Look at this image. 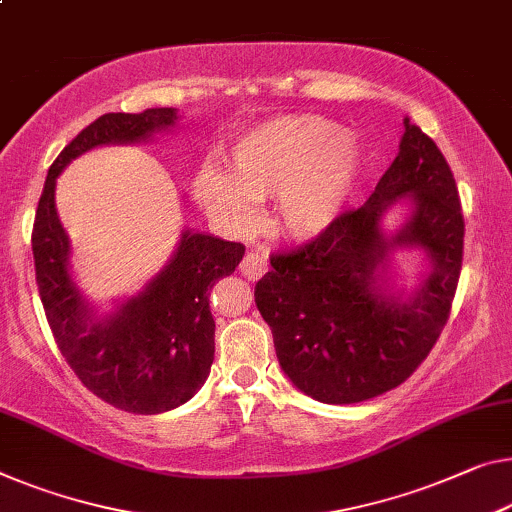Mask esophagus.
<instances>
[{
	"label": "esophagus",
	"instance_id": "34e87169",
	"mask_svg": "<svg viewBox=\"0 0 512 512\" xmlns=\"http://www.w3.org/2000/svg\"><path fill=\"white\" fill-rule=\"evenodd\" d=\"M239 271H241V276H246L248 280H259L266 273V262L259 255L248 253V255H243Z\"/></svg>",
	"mask_w": 512,
	"mask_h": 512
}]
</instances>
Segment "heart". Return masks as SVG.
I'll use <instances>...</instances> for the list:
<instances>
[{
	"mask_svg": "<svg viewBox=\"0 0 512 512\" xmlns=\"http://www.w3.org/2000/svg\"><path fill=\"white\" fill-rule=\"evenodd\" d=\"M234 177L207 167L195 195L211 216L241 225L250 200L276 195V225L294 239H312L333 223L358 170L352 135L322 117L271 121L239 142Z\"/></svg>",
	"mask_w": 512,
	"mask_h": 512,
	"instance_id": "b5f03b06",
	"label": "heart"
}]
</instances>
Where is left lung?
Masks as SVG:
<instances>
[{"label":"left lung","mask_w":512,"mask_h":512,"mask_svg":"<svg viewBox=\"0 0 512 512\" xmlns=\"http://www.w3.org/2000/svg\"><path fill=\"white\" fill-rule=\"evenodd\" d=\"M402 194L415 216L391 242L378 218ZM395 242H418L435 269L416 300L395 304L374 289V269ZM460 195L432 137L404 119L400 154L361 209L342 211L315 239L271 257L255 285L259 315L271 326L280 368L326 404L363 402L414 375L451 317L462 271Z\"/></svg>","instance_id":"1"}]
</instances>
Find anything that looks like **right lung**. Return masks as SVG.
<instances>
[{
  "mask_svg": "<svg viewBox=\"0 0 512 512\" xmlns=\"http://www.w3.org/2000/svg\"><path fill=\"white\" fill-rule=\"evenodd\" d=\"M172 108L108 112L73 137L50 165L36 207V285L61 356L96 398L128 414H160L200 391L213 363L209 292L239 266L246 246L186 232L167 269L105 322H91L68 276V239L55 209V181L75 156L98 144L144 140L174 124Z\"/></svg>",
  "mask_w": 512,
  "mask_h": 512,
  "instance_id": "obj_1",
  "label": "right lung"
}]
</instances>
